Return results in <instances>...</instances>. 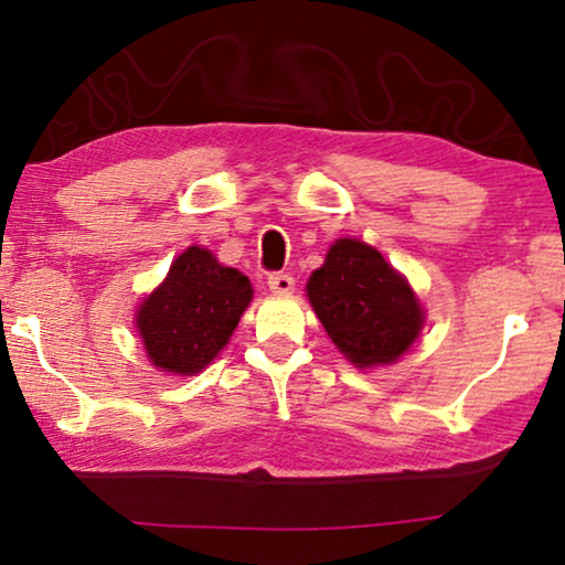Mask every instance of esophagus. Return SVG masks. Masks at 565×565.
Returning a JSON list of instances; mask_svg holds the SVG:
<instances>
[{
	"mask_svg": "<svg viewBox=\"0 0 565 565\" xmlns=\"http://www.w3.org/2000/svg\"><path fill=\"white\" fill-rule=\"evenodd\" d=\"M267 285L275 296H288V292H292V288H296V280H292L288 273H273L267 277Z\"/></svg>",
	"mask_w": 565,
	"mask_h": 565,
	"instance_id": "obj_1",
	"label": "esophagus"
}]
</instances>
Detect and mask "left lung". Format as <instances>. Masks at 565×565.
Masks as SVG:
<instances>
[{
	"label": "left lung",
	"mask_w": 565,
	"mask_h": 565,
	"mask_svg": "<svg viewBox=\"0 0 565 565\" xmlns=\"http://www.w3.org/2000/svg\"><path fill=\"white\" fill-rule=\"evenodd\" d=\"M316 316L354 367L393 365L424 327L419 298L383 254L337 238L306 285Z\"/></svg>",
	"instance_id": "8db88e82"
}]
</instances>
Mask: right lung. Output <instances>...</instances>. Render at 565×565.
I'll list each match as a JSON object with an SVG mask.
<instances>
[{
	"label": "right lung",
	"mask_w": 565,
	"mask_h": 565,
	"mask_svg": "<svg viewBox=\"0 0 565 565\" xmlns=\"http://www.w3.org/2000/svg\"><path fill=\"white\" fill-rule=\"evenodd\" d=\"M252 282L223 267L203 246H190L136 311V329L151 365L172 375H195L228 344L252 303Z\"/></svg>",
	"instance_id": "add662e5"
}]
</instances>
